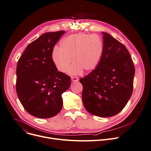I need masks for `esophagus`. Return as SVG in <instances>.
I'll return each mask as SVG.
<instances>
[{
  "instance_id": "34e87169",
  "label": "esophagus",
  "mask_w": 151,
  "mask_h": 151,
  "mask_svg": "<svg viewBox=\"0 0 151 151\" xmlns=\"http://www.w3.org/2000/svg\"><path fill=\"white\" fill-rule=\"evenodd\" d=\"M71 79H72V81L73 82H78V81H79V79H78V78H77V77H74V76H73V77L71 78Z\"/></svg>"
}]
</instances>
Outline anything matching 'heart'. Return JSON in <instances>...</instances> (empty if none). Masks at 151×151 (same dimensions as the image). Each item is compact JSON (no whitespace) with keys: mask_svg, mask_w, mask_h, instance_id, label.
Wrapping results in <instances>:
<instances>
[{"mask_svg":"<svg viewBox=\"0 0 151 151\" xmlns=\"http://www.w3.org/2000/svg\"><path fill=\"white\" fill-rule=\"evenodd\" d=\"M104 52L102 38L96 34L79 33L64 38L60 49L55 48L51 52L52 60L60 72L77 75L84 70L90 72L99 65Z\"/></svg>","mask_w":151,"mask_h":151,"instance_id":"b5f03b06","label":"heart"}]
</instances>
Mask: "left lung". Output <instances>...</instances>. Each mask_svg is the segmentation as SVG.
<instances>
[{
  "label": "left lung",
  "mask_w": 151,
  "mask_h": 151,
  "mask_svg": "<svg viewBox=\"0 0 151 151\" xmlns=\"http://www.w3.org/2000/svg\"><path fill=\"white\" fill-rule=\"evenodd\" d=\"M104 52L98 67L80 79L83 104L90 114L116 115L125 106L133 90L135 68L129 51L118 40L102 32Z\"/></svg>",
  "instance_id": "1"
}]
</instances>
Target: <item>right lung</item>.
<instances>
[{"instance_id": "obj_1", "label": "right lung", "mask_w": 151, "mask_h": 151, "mask_svg": "<svg viewBox=\"0 0 151 151\" xmlns=\"http://www.w3.org/2000/svg\"><path fill=\"white\" fill-rule=\"evenodd\" d=\"M65 31L47 32L31 43L19 58L16 69V91L25 110L47 119L63 106L62 94L69 88L71 78L58 72L51 52Z\"/></svg>"}]
</instances>
